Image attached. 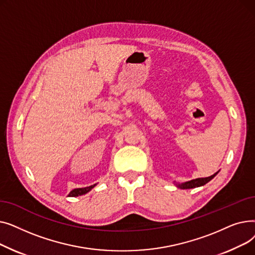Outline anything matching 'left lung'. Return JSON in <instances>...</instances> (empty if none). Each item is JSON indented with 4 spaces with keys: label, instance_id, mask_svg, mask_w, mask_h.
Wrapping results in <instances>:
<instances>
[{
    "label": "left lung",
    "instance_id": "obj_1",
    "mask_svg": "<svg viewBox=\"0 0 255 255\" xmlns=\"http://www.w3.org/2000/svg\"><path fill=\"white\" fill-rule=\"evenodd\" d=\"M217 173H218V171L214 173V175L208 177V178H198V179H194V180H191V181H188V182H185V183H182V184H176V185H177V187H179V188H181V189L196 188V187H200V186L206 185L208 182H210L214 177H215Z\"/></svg>",
    "mask_w": 255,
    "mask_h": 255
}]
</instances>
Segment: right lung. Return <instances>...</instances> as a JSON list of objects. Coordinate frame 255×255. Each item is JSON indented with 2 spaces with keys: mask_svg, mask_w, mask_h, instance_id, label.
<instances>
[{
  "mask_svg": "<svg viewBox=\"0 0 255 255\" xmlns=\"http://www.w3.org/2000/svg\"><path fill=\"white\" fill-rule=\"evenodd\" d=\"M96 186V184H94L92 186H89V187H85V188H76V189H73L72 191H70L69 193V196H79V195H84L86 193H88L89 191H91L92 188H94V187Z\"/></svg>",
  "mask_w": 255,
  "mask_h": 255,
  "instance_id": "obj_1",
  "label": "right lung"
}]
</instances>
